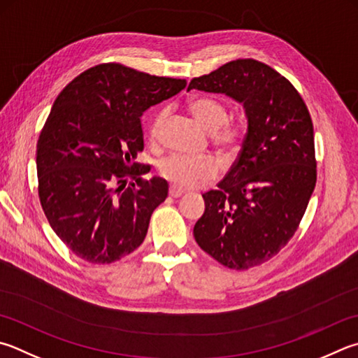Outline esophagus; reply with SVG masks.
<instances>
[{
	"instance_id": "esophagus-1",
	"label": "esophagus",
	"mask_w": 358,
	"mask_h": 358,
	"mask_svg": "<svg viewBox=\"0 0 358 358\" xmlns=\"http://www.w3.org/2000/svg\"><path fill=\"white\" fill-rule=\"evenodd\" d=\"M185 192H186L185 189H181V187L175 186V185H171V187H169V196L173 197V199H178V197H181V196H183Z\"/></svg>"
}]
</instances>
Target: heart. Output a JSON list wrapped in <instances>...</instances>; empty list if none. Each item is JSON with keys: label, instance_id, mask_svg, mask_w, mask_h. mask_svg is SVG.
Instances as JSON below:
<instances>
[{"label": "heart", "instance_id": "b5f03b06", "mask_svg": "<svg viewBox=\"0 0 358 358\" xmlns=\"http://www.w3.org/2000/svg\"><path fill=\"white\" fill-rule=\"evenodd\" d=\"M189 111L206 131L214 133V139L225 148H235L241 141V131L236 127H224L229 111L222 103L214 99H196L189 103ZM167 113L161 111L152 123L150 136L155 139L164 123ZM220 166L213 157H187L172 155L159 162V173L178 187H200L217 178Z\"/></svg>", "mask_w": 358, "mask_h": 358}]
</instances>
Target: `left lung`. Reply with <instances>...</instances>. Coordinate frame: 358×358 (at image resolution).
<instances>
[{"instance_id": "obj_1", "label": "left lung", "mask_w": 358, "mask_h": 358, "mask_svg": "<svg viewBox=\"0 0 358 358\" xmlns=\"http://www.w3.org/2000/svg\"><path fill=\"white\" fill-rule=\"evenodd\" d=\"M224 94L241 103L247 133L217 189L203 194L194 238L230 269L268 262L294 235L316 185L315 134L307 106L278 71L236 59L194 78L187 90Z\"/></svg>"}]
</instances>
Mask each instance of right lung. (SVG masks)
I'll return each mask as SVG.
<instances>
[{
  "instance_id": "1",
  "label": "right lung",
  "mask_w": 358,
  "mask_h": 358,
  "mask_svg": "<svg viewBox=\"0 0 358 358\" xmlns=\"http://www.w3.org/2000/svg\"><path fill=\"white\" fill-rule=\"evenodd\" d=\"M185 87L186 80L100 64L57 95L37 141L38 199L51 229L84 262L114 263L144 241L169 185L142 180L150 169L136 162L141 117Z\"/></svg>"
}]
</instances>
